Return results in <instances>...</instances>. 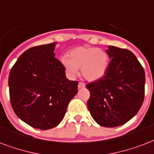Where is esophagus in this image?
I'll use <instances>...</instances> for the list:
<instances>
[{"mask_svg": "<svg viewBox=\"0 0 154 154\" xmlns=\"http://www.w3.org/2000/svg\"><path fill=\"white\" fill-rule=\"evenodd\" d=\"M78 88H85V84L83 82H79L78 84Z\"/></svg>", "mask_w": 154, "mask_h": 154, "instance_id": "1", "label": "esophagus"}]
</instances>
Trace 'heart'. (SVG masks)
Here are the masks:
<instances>
[{"mask_svg": "<svg viewBox=\"0 0 154 154\" xmlns=\"http://www.w3.org/2000/svg\"><path fill=\"white\" fill-rule=\"evenodd\" d=\"M61 62L70 77H75L78 69L81 68L82 75L87 80L95 81L105 75L109 65V56L101 48L78 47L70 50L67 57H62Z\"/></svg>", "mask_w": 154, "mask_h": 154, "instance_id": "b5f03b06", "label": "heart"}]
</instances>
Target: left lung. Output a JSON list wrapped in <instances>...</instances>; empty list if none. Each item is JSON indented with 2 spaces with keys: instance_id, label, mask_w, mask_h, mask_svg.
<instances>
[{
  "instance_id": "left-lung-1",
  "label": "left lung",
  "mask_w": 154,
  "mask_h": 154,
  "mask_svg": "<svg viewBox=\"0 0 154 154\" xmlns=\"http://www.w3.org/2000/svg\"><path fill=\"white\" fill-rule=\"evenodd\" d=\"M106 52L111 60L105 75L86 85L90 92L88 108L99 125L115 128L128 122L141 107L145 75L128 49L109 45Z\"/></svg>"
}]
</instances>
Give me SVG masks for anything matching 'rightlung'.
Masks as SVG:
<instances>
[{
	"label": "right lung",
	"instance_id": "right-lung-1",
	"mask_svg": "<svg viewBox=\"0 0 154 154\" xmlns=\"http://www.w3.org/2000/svg\"><path fill=\"white\" fill-rule=\"evenodd\" d=\"M56 43L35 46L24 52L9 75L10 99L16 115L32 128L48 130L59 124L78 92V81L66 77L55 57Z\"/></svg>",
	"mask_w": 154,
	"mask_h": 154
}]
</instances>
